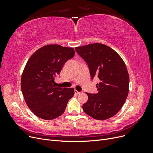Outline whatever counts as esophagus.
Segmentation results:
<instances>
[{
	"instance_id": "obj_1",
	"label": "esophagus",
	"mask_w": 153,
	"mask_h": 153,
	"mask_svg": "<svg viewBox=\"0 0 153 153\" xmlns=\"http://www.w3.org/2000/svg\"><path fill=\"white\" fill-rule=\"evenodd\" d=\"M75 94H76V95H78V94H80V92H78V91H76V89L75 90Z\"/></svg>"
}]
</instances>
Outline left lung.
Here are the masks:
<instances>
[{"label":"left lung","mask_w":153,"mask_h":153,"mask_svg":"<svg viewBox=\"0 0 153 153\" xmlns=\"http://www.w3.org/2000/svg\"><path fill=\"white\" fill-rule=\"evenodd\" d=\"M89 68L92 79L98 77V93H86L84 112L100 121L113 117L123 107L129 92V74L123 59L114 50L101 43L75 48Z\"/></svg>","instance_id":"obj_1"}]
</instances>
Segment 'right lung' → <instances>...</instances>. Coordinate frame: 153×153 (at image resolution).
Returning a JSON list of instances; mask_svg holds the SVG:
<instances>
[{"instance_id": "1", "label": "right lung", "mask_w": 153, "mask_h": 153, "mask_svg": "<svg viewBox=\"0 0 153 153\" xmlns=\"http://www.w3.org/2000/svg\"><path fill=\"white\" fill-rule=\"evenodd\" d=\"M74 55L73 48L47 45L29 59L22 75L21 89L27 106L37 117L52 120L64 112L74 89L55 87L54 79Z\"/></svg>"}]
</instances>
